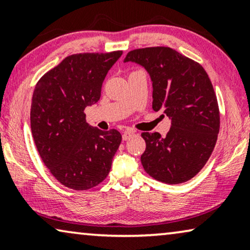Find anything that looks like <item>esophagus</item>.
Masks as SVG:
<instances>
[{"instance_id":"1","label":"esophagus","mask_w":250,"mask_h":250,"mask_svg":"<svg viewBox=\"0 0 250 250\" xmlns=\"http://www.w3.org/2000/svg\"><path fill=\"white\" fill-rule=\"evenodd\" d=\"M135 135H136V133H135V131H133V130H125L124 133H122V139L128 140L130 138H132V137Z\"/></svg>"}]
</instances>
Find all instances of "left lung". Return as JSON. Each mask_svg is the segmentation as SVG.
Instances as JSON below:
<instances>
[{
  "mask_svg": "<svg viewBox=\"0 0 250 250\" xmlns=\"http://www.w3.org/2000/svg\"><path fill=\"white\" fill-rule=\"evenodd\" d=\"M124 62L143 66L153 86V110L171 120L167 137L143 132L140 161L150 177L177 185L194 178L215 147L220 113L212 83L204 68L170 47L129 52Z\"/></svg>",
  "mask_w": 250,
  "mask_h": 250,
  "instance_id": "8db88e82",
  "label": "left lung"
}]
</instances>
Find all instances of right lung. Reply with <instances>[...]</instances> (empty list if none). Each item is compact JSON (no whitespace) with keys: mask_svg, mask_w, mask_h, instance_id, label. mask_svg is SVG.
<instances>
[{"mask_svg":"<svg viewBox=\"0 0 250 250\" xmlns=\"http://www.w3.org/2000/svg\"><path fill=\"white\" fill-rule=\"evenodd\" d=\"M122 55L80 53L63 60L40 79L31 101L30 125L38 153L53 177L75 190L101 184L120 146L118 130L103 131L86 122L108 70Z\"/></svg>","mask_w":250,"mask_h":250,"instance_id":"add662e5","label":"right lung"}]
</instances>
